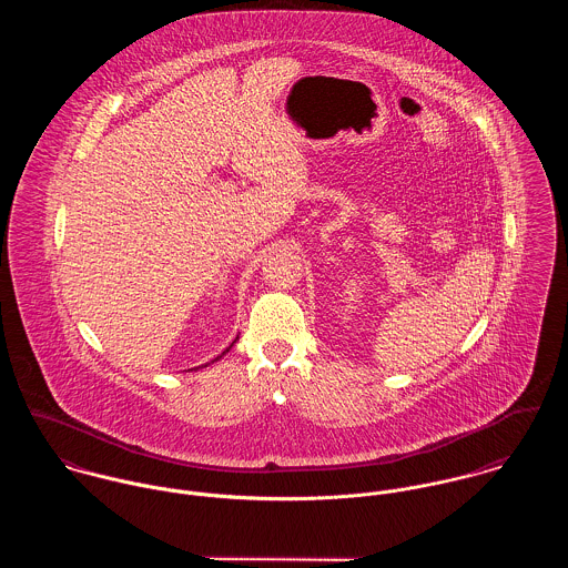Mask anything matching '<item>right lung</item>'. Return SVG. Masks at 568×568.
<instances>
[{"label":"right lung","mask_w":568,"mask_h":568,"mask_svg":"<svg viewBox=\"0 0 568 568\" xmlns=\"http://www.w3.org/2000/svg\"><path fill=\"white\" fill-rule=\"evenodd\" d=\"M225 352H230V347H227V349H225ZM225 352H223V354H225ZM219 358H221V356H219ZM219 358H214V361H219ZM214 361H212V363H214ZM203 367H205V365H203Z\"/></svg>","instance_id":"add662e5"}]
</instances>
